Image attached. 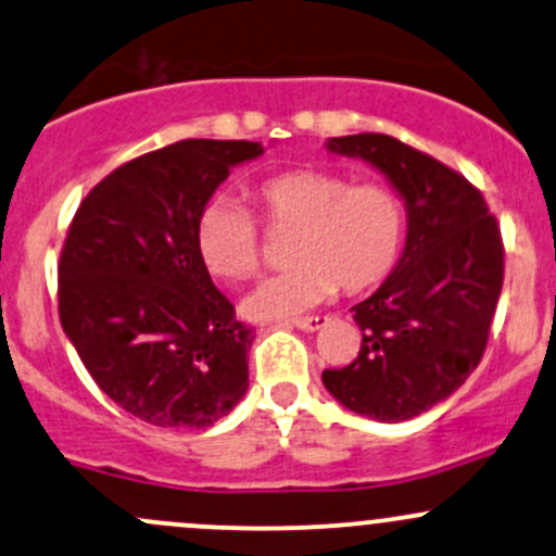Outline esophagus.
<instances>
[{"instance_id":"34e87169","label":"esophagus","mask_w":556,"mask_h":556,"mask_svg":"<svg viewBox=\"0 0 556 556\" xmlns=\"http://www.w3.org/2000/svg\"><path fill=\"white\" fill-rule=\"evenodd\" d=\"M329 321V316H303V319H292V327L303 329V332H316Z\"/></svg>"}]
</instances>
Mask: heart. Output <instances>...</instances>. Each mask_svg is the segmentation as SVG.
Masks as SVG:
<instances>
[{
	"mask_svg": "<svg viewBox=\"0 0 556 556\" xmlns=\"http://www.w3.org/2000/svg\"><path fill=\"white\" fill-rule=\"evenodd\" d=\"M271 229H295L285 274L268 277L242 301L255 321L288 319L319 306L334 288L362 292L393 271L406 237V211L386 185H351L325 168H290L255 185ZM258 222L235 198L218 194L200 211L194 248L218 279H248L261 264Z\"/></svg>",
	"mask_w": 556,
	"mask_h": 556,
	"instance_id": "1",
	"label": "heart"
}]
</instances>
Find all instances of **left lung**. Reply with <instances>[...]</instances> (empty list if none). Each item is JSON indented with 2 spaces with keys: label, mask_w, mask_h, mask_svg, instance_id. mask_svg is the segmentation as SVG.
Returning a JSON list of instances; mask_svg holds the SVG:
<instances>
[{
  "label": "left lung",
  "mask_w": 556,
  "mask_h": 556,
  "mask_svg": "<svg viewBox=\"0 0 556 556\" xmlns=\"http://www.w3.org/2000/svg\"><path fill=\"white\" fill-rule=\"evenodd\" d=\"M380 170L406 205V245L386 282L353 306L358 356L321 382L377 422L417 417L465 386L483 358L504 285V245L483 194L462 174L388 134L327 139Z\"/></svg>",
  "instance_id": "obj_1"
}]
</instances>
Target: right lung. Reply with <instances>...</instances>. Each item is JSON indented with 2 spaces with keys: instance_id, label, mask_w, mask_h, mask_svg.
<instances>
[{
  "instance_id": "right-lung-1",
  "label": "right lung",
  "mask_w": 556,
  "mask_h": 556,
  "mask_svg": "<svg viewBox=\"0 0 556 556\" xmlns=\"http://www.w3.org/2000/svg\"><path fill=\"white\" fill-rule=\"evenodd\" d=\"M264 155L245 139H185L108 174L78 205L58 266L60 325L124 412L205 430L242 401L253 329L194 248L200 211L229 170Z\"/></svg>"
}]
</instances>
